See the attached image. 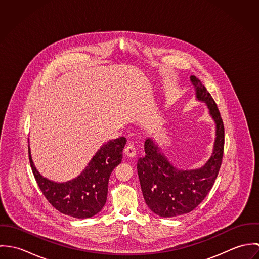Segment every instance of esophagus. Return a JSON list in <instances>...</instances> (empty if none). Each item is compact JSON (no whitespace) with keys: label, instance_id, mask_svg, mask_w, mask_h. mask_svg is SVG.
<instances>
[{"label":"esophagus","instance_id":"esophagus-1","mask_svg":"<svg viewBox=\"0 0 259 259\" xmlns=\"http://www.w3.org/2000/svg\"><path fill=\"white\" fill-rule=\"evenodd\" d=\"M123 153H124L125 156H127V157H130V158H133V157H135V155H136V148H135V147H134L133 145L128 144V145L124 148Z\"/></svg>","mask_w":259,"mask_h":259}]
</instances>
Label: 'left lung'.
<instances>
[{"instance_id":"obj_1","label":"left lung","mask_w":259,"mask_h":259,"mask_svg":"<svg viewBox=\"0 0 259 259\" xmlns=\"http://www.w3.org/2000/svg\"><path fill=\"white\" fill-rule=\"evenodd\" d=\"M190 80L198 101L206 104L215 123V140L209 159L199 168L175 166L150 138L145 142L146 155L137 168L143 195L149 209L161 218H174L192 211L208 194L218 178L224 148V126L218 106L206 88L194 75Z\"/></svg>"}]
</instances>
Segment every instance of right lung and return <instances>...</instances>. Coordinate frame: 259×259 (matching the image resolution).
<instances>
[{
  "instance_id": "add662e5",
  "label": "right lung",
  "mask_w": 259,
  "mask_h": 259,
  "mask_svg": "<svg viewBox=\"0 0 259 259\" xmlns=\"http://www.w3.org/2000/svg\"><path fill=\"white\" fill-rule=\"evenodd\" d=\"M126 140L121 137L104 144L81 174L66 183L44 178L29 158L37 185L47 200L60 212L75 219H89L99 213L106 204L108 185L113 168L121 162Z\"/></svg>"
}]
</instances>
